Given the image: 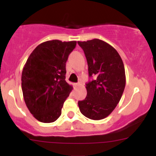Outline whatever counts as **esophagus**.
<instances>
[{
  "label": "esophagus",
  "mask_w": 156,
  "mask_h": 156,
  "mask_svg": "<svg viewBox=\"0 0 156 156\" xmlns=\"http://www.w3.org/2000/svg\"><path fill=\"white\" fill-rule=\"evenodd\" d=\"M78 85H80V83H75V84H74V86H75V87H77V86Z\"/></svg>",
  "instance_id": "1"
}]
</instances>
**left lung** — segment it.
<instances>
[{
    "mask_svg": "<svg viewBox=\"0 0 156 156\" xmlns=\"http://www.w3.org/2000/svg\"><path fill=\"white\" fill-rule=\"evenodd\" d=\"M85 54L88 74L94 79L86 84L87 97L78 101L81 112L92 120L109 115L120 101L125 87V71L120 55L100 39L78 41Z\"/></svg>",
    "mask_w": 156,
    "mask_h": 156,
    "instance_id": "8db88e82",
    "label": "left lung"
}]
</instances>
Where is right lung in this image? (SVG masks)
I'll return each mask as SVG.
<instances>
[{
	"label": "right lung",
	"mask_w": 156,
	"mask_h": 156,
	"mask_svg": "<svg viewBox=\"0 0 156 156\" xmlns=\"http://www.w3.org/2000/svg\"><path fill=\"white\" fill-rule=\"evenodd\" d=\"M77 42L45 41L28 58L22 73L25 103L34 118L44 123L61 115L63 103L72 87L66 81V62Z\"/></svg>",
	"instance_id": "add662e5"
}]
</instances>
